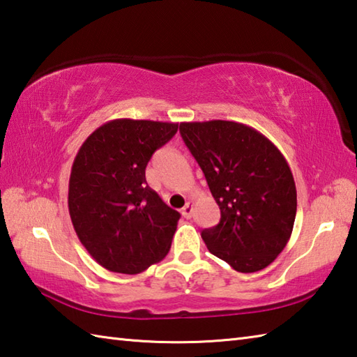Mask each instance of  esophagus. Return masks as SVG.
<instances>
[{"label": "esophagus", "instance_id": "34e87169", "mask_svg": "<svg viewBox=\"0 0 357 357\" xmlns=\"http://www.w3.org/2000/svg\"><path fill=\"white\" fill-rule=\"evenodd\" d=\"M181 213H183V216L185 219H190L193 216V204L192 202H187L185 206H184V208L181 210Z\"/></svg>", "mask_w": 357, "mask_h": 357}]
</instances>
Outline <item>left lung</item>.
I'll return each mask as SVG.
<instances>
[{
  "mask_svg": "<svg viewBox=\"0 0 357 357\" xmlns=\"http://www.w3.org/2000/svg\"><path fill=\"white\" fill-rule=\"evenodd\" d=\"M179 132L221 210L201 231L210 253L241 273L267 267L285 248L296 218V185L284 155L234 121L181 123Z\"/></svg>",
  "mask_w": 357,
  "mask_h": 357,
  "instance_id": "8db88e82",
  "label": "left lung"
}]
</instances>
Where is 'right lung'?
Here are the masks:
<instances>
[{
	"mask_svg": "<svg viewBox=\"0 0 357 357\" xmlns=\"http://www.w3.org/2000/svg\"><path fill=\"white\" fill-rule=\"evenodd\" d=\"M176 132V123L121 118L79 147L67 202L77 236L101 267L138 275L169 253L181 215L149 187L146 167Z\"/></svg>",
	"mask_w": 357,
	"mask_h": 357,
	"instance_id": "1",
	"label": "right lung"
}]
</instances>
